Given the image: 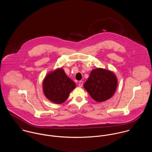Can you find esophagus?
<instances>
[{
  "label": "esophagus",
  "instance_id": "1",
  "mask_svg": "<svg viewBox=\"0 0 152 152\" xmlns=\"http://www.w3.org/2000/svg\"><path fill=\"white\" fill-rule=\"evenodd\" d=\"M83 82H82V81H80V82H79V86L80 87H82L83 86Z\"/></svg>",
  "mask_w": 152,
  "mask_h": 152
}]
</instances>
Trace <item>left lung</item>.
Returning a JSON list of instances; mask_svg holds the SVG:
<instances>
[{
    "mask_svg": "<svg viewBox=\"0 0 152 152\" xmlns=\"http://www.w3.org/2000/svg\"><path fill=\"white\" fill-rule=\"evenodd\" d=\"M117 86L118 79L115 74L103 68L92 70L83 85L91 98L100 102L111 99L115 93Z\"/></svg>",
    "mask_w": 152,
    "mask_h": 152,
    "instance_id": "1",
    "label": "left lung"
}]
</instances>
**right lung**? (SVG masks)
I'll return each mask as SVG.
<instances>
[{
  "label": "right lung",
  "instance_id": "right-lung-1",
  "mask_svg": "<svg viewBox=\"0 0 152 152\" xmlns=\"http://www.w3.org/2000/svg\"><path fill=\"white\" fill-rule=\"evenodd\" d=\"M76 87L75 82L66 75L62 68H57L46 75L43 80V92L47 99L61 104L68 99Z\"/></svg>",
  "mask_w": 152,
  "mask_h": 152
}]
</instances>
